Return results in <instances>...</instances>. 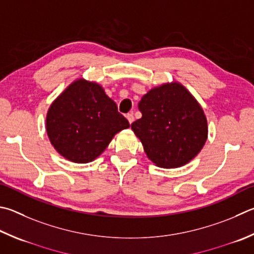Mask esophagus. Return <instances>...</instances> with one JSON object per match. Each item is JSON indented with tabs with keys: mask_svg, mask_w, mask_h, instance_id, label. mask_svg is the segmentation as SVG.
Returning <instances> with one entry per match:
<instances>
[{
	"mask_svg": "<svg viewBox=\"0 0 254 254\" xmlns=\"http://www.w3.org/2000/svg\"><path fill=\"white\" fill-rule=\"evenodd\" d=\"M127 121H128V123H130V124H132V122L134 121V117H133L132 113H127Z\"/></svg>",
	"mask_w": 254,
	"mask_h": 254,
	"instance_id": "1",
	"label": "esophagus"
}]
</instances>
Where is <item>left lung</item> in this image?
Here are the masks:
<instances>
[{
	"mask_svg": "<svg viewBox=\"0 0 254 254\" xmlns=\"http://www.w3.org/2000/svg\"><path fill=\"white\" fill-rule=\"evenodd\" d=\"M142 118L131 124L143 149L160 168L190 162L207 139V122L199 102L181 83L151 89L139 102Z\"/></svg>",
	"mask_w": 254,
	"mask_h": 254,
	"instance_id": "8db88e82",
	"label": "left lung"
}]
</instances>
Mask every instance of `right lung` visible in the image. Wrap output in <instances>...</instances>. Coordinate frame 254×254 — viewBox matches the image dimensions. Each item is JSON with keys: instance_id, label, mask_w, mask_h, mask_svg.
<instances>
[{"instance_id": "1", "label": "right lung", "mask_w": 254, "mask_h": 254, "mask_svg": "<svg viewBox=\"0 0 254 254\" xmlns=\"http://www.w3.org/2000/svg\"><path fill=\"white\" fill-rule=\"evenodd\" d=\"M128 127L103 87L84 79L72 82L53 101L47 114L51 144L74 163L92 162L117 133Z\"/></svg>"}]
</instances>
